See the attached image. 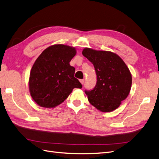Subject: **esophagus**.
Here are the masks:
<instances>
[{"mask_svg":"<svg viewBox=\"0 0 159 159\" xmlns=\"http://www.w3.org/2000/svg\"><path fill=\"white\" fill-rule=\"evenodd\" d=\"M80 83H81L82 84H83L84 83V79H80Z\"/></svg>","mask_w":159,"mask_h":159,"instance_id":"obj_1","label":"esophagus"}]
</instances>
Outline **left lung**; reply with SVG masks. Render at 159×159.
I'll return each mask as SVG.
<instances>
[{"label":"left lung","instance_id":"1","mask_svg":"<svg viewBox=\"0 0 159 159\" xmlns=\"http://www.w3.org/2000/svg\"><path fill=\"white\" fill-rule=\"evenodd\" d=\"M83 55L92 63L97 75L94 89L85 90L89 102L102 112L115 110L130 93V70L121 57L113 52L85 48Z\"/></svg>","mask_w":159,"mask_h":159}]
</instances>
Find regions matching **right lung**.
Wrapping results in <instances>:
<instances>
[{
    "label": "right lung",
    "mask_w": 159,
    "mask_h": 159,
    "mask_svg": "<svg viewBox=\"0 0 159 159\" xmlns=\"http://www.w3.org/2000/svg\"><path fill=\"white\" fill-rule=\"evenodd\" d=\"M75 48L54 44L46 48L34 61L29 75V89L39 106L54 108L82 84L74 76L75 69L69 62L76 55Z\"/></svg>",
    "instance_id": "right-lung-1"
}]
</instances>
